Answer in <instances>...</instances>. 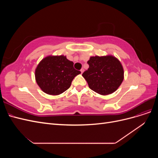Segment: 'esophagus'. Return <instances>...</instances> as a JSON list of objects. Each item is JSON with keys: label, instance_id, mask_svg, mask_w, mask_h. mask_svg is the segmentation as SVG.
<instances>
[{"label": "esophagus", "instance_id": "34e87169", "mask_svg": "<svg viewBox=\"0 0 158 158\" xmlns=\"http://www.w3.org/2000/svg\"><path fill=\"white\" fill-rule=\"evenodd\" d=\"M84 69H81V70H80V72H81V73H82H82H84Z\"/></svg>", "mask_w": 158, "mask_h": 158}]
</instances>
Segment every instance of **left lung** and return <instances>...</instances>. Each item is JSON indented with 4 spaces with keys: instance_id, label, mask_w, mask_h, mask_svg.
Returning <instances> with one entry per match:
<instances>
[{
    "instance_id": "1",
    "label": "left lung",
    "mask_w": 158,
    "mask_h": 158,
    "mask_svg": "<svg viewBox=\"0 0 158 158\" xmlns=\"http://www.w3.org/2000/svg\"><path fill=\"white\" fill-rule=\"evenodd\" d=\"M89 69L82 74L91 89L99 94H111L120 86L124 79L121 63L111 56H92L88 61Z\"/></svg>"
}]
</instances>
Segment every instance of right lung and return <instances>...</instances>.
<instances>
[{"label":"right lung","instance_id":"obj_1","mask_svg":"<svg viewBox=\"0 0 158 158\" xmlns=\"http://www.w3.org/2000/svg\"><path fill=\"white\" fill-rule=\"evenodd\" d=\"M73 62L66 57L49 56L43 59L35 69V80L44 92L59 95L67 90L76 76L81 73L74 68Z\"/></svg>","mask_w":158,"mask_h":158}]
</instances>
